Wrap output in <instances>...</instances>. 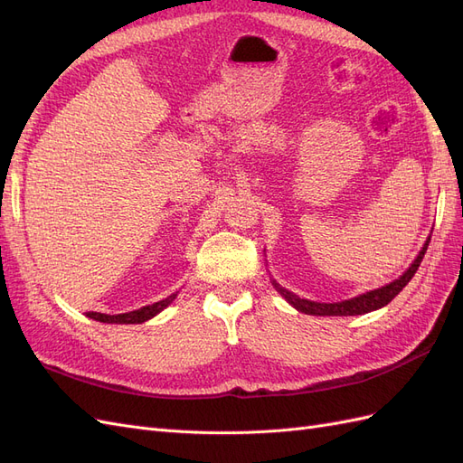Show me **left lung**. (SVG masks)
<instances>
[{"instance_id": "8db88e82", "label": "left lung", "mask_w": 463, "mask_h": 463, "mask_svg": "<svg viewBox=\"0 0 463 463\" xmlns=\"http://www.w3.org/2000/svg\"><path fill=\"white\" fill-rule=\"evenodd\" d=\"M430 240V237H429ZM429 240L427 243L423 245L421 253L417 255V259L413 260V264L410 266L408 270H405L398 279H394V282H390L388 286H383L378 289H373V291H367L363 293V296L359 298H354V299H345V301H338V303H317V301H309V299H301L298 298L296 293H291L288 289H284L282 286H278L276 282L274 288L282 293V296L286 298V301L289 305L296 307L298 311L305 313V315H317V317H349V315H363V313H371V311H376L381 309V307L388 305L392 299H394L398 293L408 286L410 279L413 278V274L417 272L419 264H421L425 253H427V247H429Z\"/></svg>"}]
</instances>
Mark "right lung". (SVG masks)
Returning <instances> with one entry per match:
<instances>
[{
    "instance_id": "add662e5",
    "label": "right lung",
    "mask_w": 463,
    "mask_h": 463,
    "mask_svg": "<svg viewBox=\"0 0 463 463\" xmlns=\"http://www.w3.org/2000/svg\"><path fill=\"white\" fill-rule=\"evenodd\" d=\"M177 293L174 296L165 298L158 303H152L146 307H141V309L137 311H129V313H121V315H104V313H87V317L94 318V320H100V322H118V325H137V322H145L148 318H152L154 315H158L162 309H165L167 305H170L175 299Z\"/></svg>"
}]
</instances>
